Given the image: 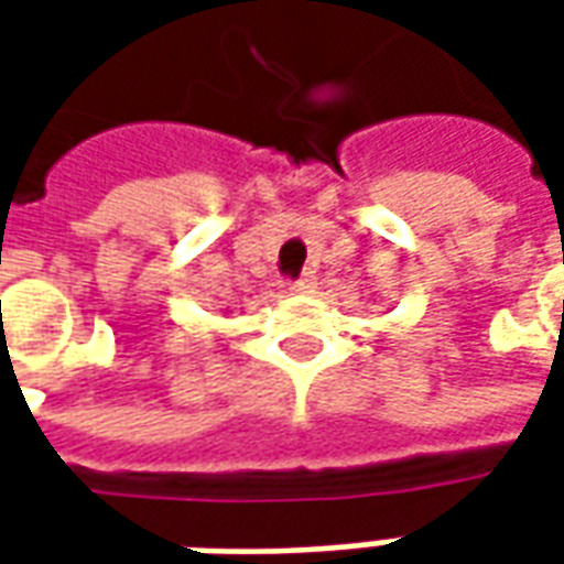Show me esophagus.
Segmentation results:
<instances>
[{"label": "esophagus", "instance_id": "obj_1", "mask_svg": "<svg viewBox=\"0 0 564 564\" xmlns=\"http://www.w3.org/2000/svg\"><path fill=\"white\" fill-rule=\"evenodd\" d=\"M314 283H317V278H314V274H311V271H305V274H302V278H299V281L290 283V293H295V295H305V293H311V290H314Z\"/></svg>", "mask_w": 564, "mask_h": 564}]
</instances>
